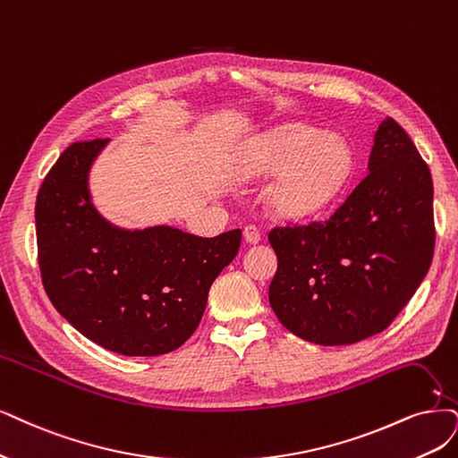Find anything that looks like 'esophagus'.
<instances>
[{
	"instance_id": "esophagus-1",
	"label": "esophagus",
	"mask_w": 458,
	"mask_h": 458,
	"mask_svg": "<svg viewBox=\"0 0 458 458\" xmlns=\"http://www.w3.org/2000/svg\"><path fill=\"white\" fill-rule=\"evenodd\" d=\"M243 238L247 243L250 245H257L260 240H262V233H260V228H257L255 225H249L243 228Z\"/></svg>"
}]
</instances>
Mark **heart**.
Segmentation results:
<instances>
[{"mask_svg": "<svg viewBox=\"0 0 458 458\" xmlns=\"http://www.w3.org/2000/svg\"><path fill=\"white\" fill-rule=\"evenodd\" d=\"M242 172L257 179L279 174L267 191V206L281 218L301 220L342 196L354 172V155L340 135L289 124L249 141Z\"/></svg>", "mask_w": 458, "mask_h": 458, "instance_id": "b5f03b06", "label": "heart"}]
</instances>
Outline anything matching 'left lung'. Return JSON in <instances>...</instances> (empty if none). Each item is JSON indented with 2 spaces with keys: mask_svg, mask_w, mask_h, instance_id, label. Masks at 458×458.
I'll list each match as a JSON object with an SVG mask.
<instances>
[{
  "mask_svg": "<svg viewBox=\"0 0 458 458\" xmlns=\"http://www.w3.org/2000/svg\"><path fill=\"white\" fill-rule=\"evenodd\" d=\"M368 175L327 220L269 230L281 325L317 345H351L391 327L434 257V186L394 118L381 123Z\"/></svg>",
  "mask_w": 458,
  "mask_h": 458,
  "instance_id": "8db88e82",
  "label": "left lung"
}]
</instances>
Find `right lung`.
I'll use <instances>...</instances> for the list:
<instances>
[{
	"mask_svg": "<svg viewBox=\"0 0 458 458\" xmlns=\"http://www.w3.org/2000/svg\"><path fill=\"white\" fill-rule=\"evenodd\" d=\"M106 143L70 145L41 184V279L56 311L90 342L124 357H157L194 334L213 281L238 255L242 230L198 238L172 226H111L89 192L90 165Z\"/></svg>",
	"mask_w": 458,
	"mask_h": 458,
	"instance_id": "obj_1",
	"label": "right lung"
}]
</instances>
